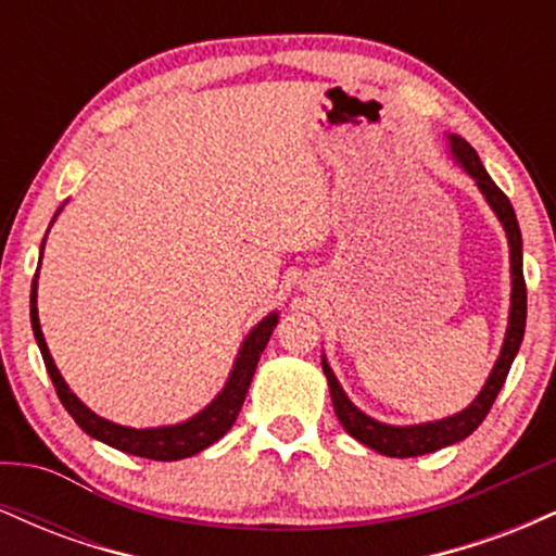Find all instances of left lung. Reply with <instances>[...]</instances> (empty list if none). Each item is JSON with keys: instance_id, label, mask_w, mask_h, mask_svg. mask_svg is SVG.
Wrapping results in <instances>:
<instances>
[{"instance_id": "8db88e82", "label": "left lung", "mask_w": 556, "mask_h": 556, "mask_svg": "<svg viewBox=\"0 0 556 556\" xmlns=\"http://www.w3.org/2000/svg\"><path fill=\"white\" fill-rule=\"evenodd\" d=\"M446 143H450V156L455 159V164L460 169L468 172L473 177L481 195L486 198L491 212L496 214V219L502 222L504 235H507L509 245V274H513V292H509V316H507V331H504V342L500 350V358H496L494 368H491L486 384H483L478 397L470 402L468 407L455 416H446L439 420H426V424H413V426H392L381 424L371 416L361 410L358 405L350 402L348 394L340 381H337L334 371L327 363V355H321V368L324 376L329 381V394L334 402V413L340 418L342 429L353 439H358L361 444L371 446L379 455L387 457H418L429 455V452L442 450V446L463 442L465 437H470L478 426L483 424V418L489 416L491 405H494L496 394L507 379L509 366H513L515 355H518L522 334H526V308H528V295H526V277H522V238L518 227V216H515L513 203L509 198L496 188V182L491 180L486 167L481 164V159L473 151V146L468 140L455 136V132H446Z\"/></svg>"}]
</instances>
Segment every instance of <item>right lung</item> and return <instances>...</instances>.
<instances>
[{
	"label": "right lung",
	"instance_id": "add662e5",
	"mask_svg": "<svg viewBox=\"0 0 556 556\" xmlns=\"http://www.w3.org/2000/svg\"><path fill=\"white\" fill-rule=\"evenodd\" d=\"M62 212V206L56 208V214ZM54 214V219H56ZM52 219V222H54ZM52 227V225H49ZM49 235V229H47ZM47 242V238H43ZM43 242H41V256H43ZM36 295H38V271L34 285H30V327H34V337L41 350V358L47 363V371L52 376V384L60 394L65 410L73 416L75 424L80 426L88 437L99 439V442L114 446V450L127 452V455L146 457V460H182V457H193L198 452H203L206 446L219 442L225 433L232 429L235 418H238L242 402H245L248 387H251L253 374H256L258 358L264 353L266 342H269L274 327H277L279 314L271 311L269 316H264L261 321L248 331V337L242 340L238 358L232 363V371H229L225 387L216 397L208 402L203 410H198L193 418L182 420L175 426H156V429H130V426L112 424V420L96 416L88 405H83L78 394H73V389L67 387V381L62 379L60 368L54 366L52 353H49L47 340H43L41 321H38V308H36Z\"/></svg>",
	"mask_w": 556,
	"mask_h": 556
}]
</instances>
